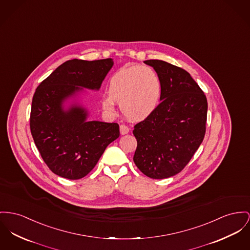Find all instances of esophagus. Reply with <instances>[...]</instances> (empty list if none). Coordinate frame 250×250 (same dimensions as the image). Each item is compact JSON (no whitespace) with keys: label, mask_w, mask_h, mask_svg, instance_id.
<instances>
[{"label":"esophagus","mask_w":250,"mask_h":250,"mask_svg":"<svg viewBox=\"0 0 250 250\" xmlns=\"http://www.w3.org/2000/svg\"><path fill=\"white\" fill-rule=\"evenodd\" d=\"M119 129H120V133L121 134H126V133H129V130H130V128L127 125H125V124H121L119 126Z\"/></svg>","instance_id":"obj_1"}]
</instances>
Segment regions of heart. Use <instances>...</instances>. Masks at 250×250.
<instances>
[{
	"instance_id": "b5f03b06",
	"label": "heart",
	"mask_w": 250,
	"mask_h": 250,
	"mask_svg": "<svg viewBox=\"0 0 250 250\" xmlns=\"http://www.w3.org/2000/svg\"><path fill=\"white\" fill-rule=\"evenodd\" d=\"M162 87L153 69L149 66H133L115 73L108 84L109 98L102 101L103 107L113 111L117 101L122 112L132 119H144L157 108Z\"/></svg>"
}]
</instances>
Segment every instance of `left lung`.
<instances>
[{"label": "left lung", "instance_id": "8db88e82", "mask_svg": "<svg viewBox=\"0 0 250 250\" xmlns=\"http://www.w3.org/2000/svg\"><path fill=\"white\" fill-rule=\"evenodd\" d=\"M144 62L157 73L161 102L133 127L137 141L133 162L146 176L164 179L180 172L199 148L206 133L208 101L186 70L159 60Z\"/></svg>", "mask_w": 250, "mask_h": 250}]
</instances>
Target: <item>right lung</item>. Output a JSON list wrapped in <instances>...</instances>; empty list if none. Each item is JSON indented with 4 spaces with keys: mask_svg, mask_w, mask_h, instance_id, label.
I'll use <instances>...</instances> for the list:
<instances>
[{
    "mask_svg": "<svg viewBox=\"0 0 250 250\" xmlns=\"http://www.w3.org/2000/svg\"><path fill=\"white\" fill-rule=\"evenodd\" d=\"M113 64L112 59L70 60L37 87L30 131L42 158L55 174L71 180L83 178L119 136L117 123L86 121L87 112L80 106L67 112L62 109L63 100L83 89L79 85L100 89Z\"/></svg>",
    "mask_w": 250,
    "mask_h": 250,
    "instance_id": "add662e5",
    "label": "right lung"
}]
</instances>
